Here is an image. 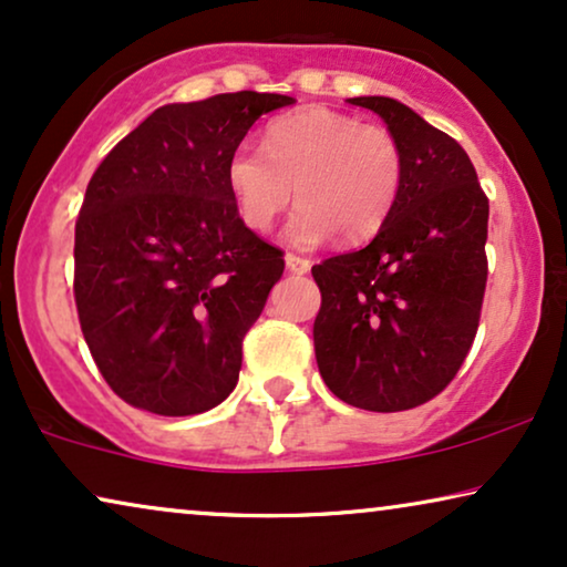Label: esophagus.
Returning a JSON list of instances; mask_svg holds the SVG:
<instances>
[{"label":"esophagus","mask_w":567,"mask_h":567,"mask_svg":"<svg viewBox=\"0 0 567 567\" xmlns=\"http://www.w3.org/2000/svg\"><path fill=\"white\" fill-rule=\"evenodd\" d=\"M286 268H289L291 274L301 276L309 270V260L301 258V255H297V252H286Z\"/></svg>","instance_id":"1"}]
</instances>
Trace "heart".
<instances>
[{
    "mask_svg": "<svg viewBox=\"0 0 567 567\" xmlns=\"http://www.w3.org/2000/svg\"><path fill=\"white\" fill-rule=\"evenodd\" d=\"M405 183V152L390 128L330 107L270 121L262 146L237 144L227 188L252 231H268L297 188L289 237L317 245L340 231L359 243L379 231Z\"/></svg>",
    "mask_w": 567,
    "mask_h": 567,
    "instance_id": "obj_1",
    "label": "heart"
}]
</instances>
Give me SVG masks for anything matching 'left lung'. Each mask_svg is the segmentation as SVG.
I'll list each match as a JSON object with an SVG mask.
<instances>
[{
    "label": "left lung",
    "instance_id": "left-lung-1",
    "mask_svg": "<svg viewBox=\"0 0 567 567\" xmlns=\"http://www.w3.org/2000/svg\"><path fill=\"white\" fill-rule=\"evenodd\" d=\"M400 138L405 183L367 247L312 268L317 367L348 405L400 413L446 390L487 284V196L467 152L392 97H351Z\"/></svg>",
    "mask_w": 567,
    "mask_h": 567
}]
</instances>
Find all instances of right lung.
<instances>
[{"mask_svg": "<svg viewBox=\"0 0 567 567\" xmlns=\"http://www.w3.org/2000/svg\"><path fill=\"white\" fill-rule=\"evenodd\" d=\"M276 92L157 107L90 177L74 227V301L107 386L157 415H196L235 390L243 340L284 252L239 219L227 159Z\"/></svg>", "mask_w": 567, "mask_h": 567, "instance_id": "right-lung-1", "label": "right lung"}]
</instances>
